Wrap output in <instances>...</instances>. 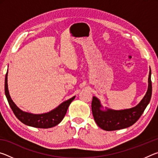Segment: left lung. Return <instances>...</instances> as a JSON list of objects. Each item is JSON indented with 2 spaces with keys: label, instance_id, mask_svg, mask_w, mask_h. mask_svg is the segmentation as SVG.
<instances>
[{
  "label": "left lung",
  "instance_id": "1",
  "mask_svg": "<svg viewBox=\"0 0 158 158\" xmlns=\"http://www.w3.org/2000/svg\"><path fill=\"white\" fill-rule=\"evenodd\" d=\"M148 90L142 100L134 107L114 110L105 107L104 109L100 100L95 96L93 97L91 108L93 118L99 127L104 130L113 131L132 126L138 121L151 100L152 95L151 70L150 68L148 79Z\"/></svg>",
  "mask_w": 158,
  "mask_h": 158
}]
</instances>
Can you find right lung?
<instances>
[{
    "mask_svg": "<svg viewBox=\"0 0 158 158\" xmlns=\"http://www.w3.org/2000/svg\"><path fill=\"white\" fill-rule=\"evenodd\" d=\"M7 74H8V72H7L5 79V96H6L10 107H11L12 110L14 112L16 117L21 123H23V124L26 125H28V126L34 127L50 128L56 126V125L59 124L62 121L64 116L66 114L69 105H70L72 102L75 98V96L63 102L60 105H58L56 108L47 112V113L35 114L23 111L15 105V103L13 102L11 97H10L8 85H7Z\"/></svg>",
    "mask_w": 158,
    "mask_h": 158,
    "instance_id": "obj_1",
    "label": "right lung"
}]
</instances>
